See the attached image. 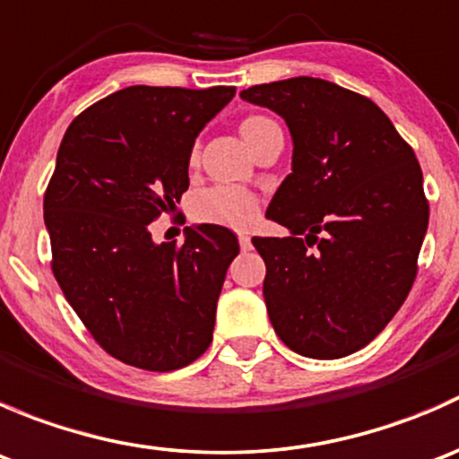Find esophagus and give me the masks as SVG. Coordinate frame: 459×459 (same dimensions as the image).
I'll return each instance as SVG.
<instances>
[{"mask_svg":"<svg viewBox=\"0 0 459 459\" xmlns=\"http://www.w3.org/2000/svg\"><path fill=\"white\" fill-rule=\"evenodd\" d=\"M239 248H242V251H251L253 248V244H251V238H248V235H239Z\"/></svg>","mask_w":459,"mask_h":459,"instance_id":"34e87169","label":"esophagus"}]
</instances>
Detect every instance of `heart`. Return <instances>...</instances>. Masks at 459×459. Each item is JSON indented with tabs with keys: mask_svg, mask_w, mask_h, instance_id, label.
<instances>
[{
	"mask_svg": "<svg viewBox=\"0 0 459 459\" xmlns=\"http://www.w3.org/2000/svg\"><path fill=\"white\" fill-rule=\"evenodd\" d=\"M280 124L262 113H251L239 122V135L248 143L253 152H257L273 135H280ZM197 164V152L191 151L188 166ZM259 202L244 188L235 186H212L197 193L191 202L193 220L200 224H215L224 229H248L257 220Z\"/></svg>",
	"mask_w": 459,
	"mask_h": 459,
	"instance_id": "1",
	"label": "heart"
}]
</instances>
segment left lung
<instances>
[{
	"label": "left lung",
	"mask_w": 459,
	"mask_h": 459,
	"mask_svg": "<svg viewBox=\"0 0 459 459\" xmlns=\"http://www.w3.org/2000/svg\"><path fill=\"white\" fill-rule=\"evenodd\" d=\"M239 95L281 115L293 137V173L266 211L290 235L253 238L273 328L304 358L355 353L418 275L429 226L418 157L377 104L333 82L293 77Z\"/></svg>",
	"instance_id": "1"
}]
</instances>
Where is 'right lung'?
<instances>
[{
  "label": "right lung",
  "mask_w": 459,
  "mask_h": 459,
  "mask_svg": "<svg viewBox=\"0 0 459 459\" xmlns=\"http://www.w3.org/2000/svg\"><path fill=\"white\" fill-rule=\"evenodd\" d=\"M235 97L128 86L77 115L44 195L53 275L97 344L143 371H175L208 349L217 298L239 253L224 226H188L182 247L148 224L188 188L200 131Z\"/></svg>",
  "instance_id": "obj_1"
}]
</instances>
